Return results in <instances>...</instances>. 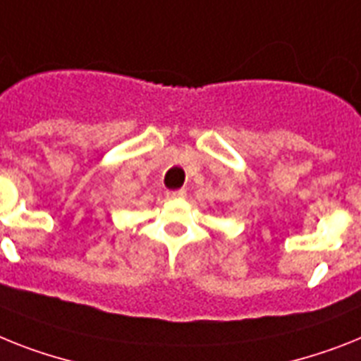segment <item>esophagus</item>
<instances>
[{
    "instance_id": "obj_1",
    "label": "esophagus",
    "mask_w": 361,
    "mask_h": 361,
    "mask_svg": "<svg viewBox=\"0 0 361 361\" xmlns=\"http://www.w3.org/2000/svg\"><path fill=\"white\" fill-rule=\"evenodd\" d=\"M183 196H185V190H183V189H180V190H171V192H166V198H171V200H174V198H183Z\"/></svg>"
}]
</instances>
